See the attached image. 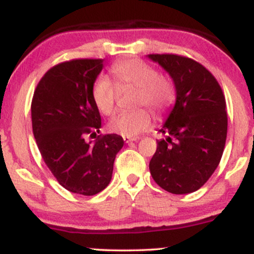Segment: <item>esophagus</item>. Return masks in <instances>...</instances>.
<instances>
[{
  "label": "esophagus",
  "instance_id": "1",
  "mask_svg": "<svg viewBox=\"0 0 254 254\" xmlns=\"http://www.w3.org/2000/svg\"><path fill=\"white\" fill-rule=\"evenodd\" d=\"M123 139L125 143H130V142H133V141H137V139H139V137H127V136H123Z\"/></svg>",
  "mask_w": 254,
  "mask_h": 254
}]
</instances>
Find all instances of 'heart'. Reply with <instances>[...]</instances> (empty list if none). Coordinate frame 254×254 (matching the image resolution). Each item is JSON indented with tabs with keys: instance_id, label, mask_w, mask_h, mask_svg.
<instances>
[{
	"instance_id": "1",
	"label": "heart",
	"mask_w": 254,
	"mask_h": 254,
	"mask_svg": "<svg viewBox=\"0 0 254 254\" xmlns=\"http://www.w3.org/2000/svg\"><path fill=\"white\" fill-rule=\"evenodd\" d=\"M112 82L106 77H98L92 87V100L100 113L112 115L117 99V89L132 87L136 88V106H148L157 118L171 109L176 103L177 87L170 76L157 74V70L149 63L139 58H129L112 64L110 69ZM153 124L148 110L141 109L121 112L109 123L111 132L122 136L135 137L150 129Z\"/></svg>"
}]
</instances>
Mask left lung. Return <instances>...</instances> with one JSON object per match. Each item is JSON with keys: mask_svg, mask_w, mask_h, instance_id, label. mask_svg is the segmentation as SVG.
I'll return each mask as SVG.
<instances>
[{"mask_svg": "<svg viewBox=\"0 0 254 254\" xmlns=\"http://www.w3.org/2000/svg\"><path fill=\"white\" fill-rule=\"evenodd\" d=\"M177 87V101L157 139L149 162L153 179L174 194L197 191L209 180L222 157L228 118L226 98L216 77L192 58L151 54Z\"/></svg>", "mask_w": 254, "mask_h": 254, "instance_id": "left-lung-1", "label": "left lung"}]
</instances>
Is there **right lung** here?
<instances>
[{"label":"right lung","instance_id":"obj_1","mask_svg":"<svg viewBox=\"0 0 254 254\" xmlns=\"http://www.w3.org/2000/svg\"><path fill=\"white\" fill-rule=\"evenodd\" d=\"M103 62L77 58L56 64L40 78L31 104L32 129L44 162L64 189L82 196L109 185L124 144L117 133L97 136L101 117L92 87ZM87 135L96 141L86 142Z\"/></svg>","mask_w":254,"mask_h":254}]
</instances>
